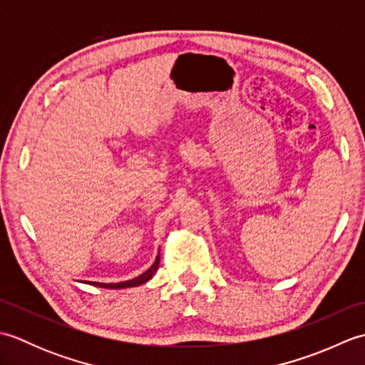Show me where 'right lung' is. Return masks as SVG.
<instances>
[{"mask_svg":"<svg viewBox=\"0 0 365 365\" xmlns=\"http://www.w3.org/2000/svg\"><path fill=\"white\" fill-rule=\"evenodd\" d=\"M160 265V254L157 255V259L152 263V267L144 271L143 274H139L138 277L130 279V281H123V282H111V284H105V282H96V281H84V284H89V285H94V287H100V289H128V287H139L145 282H149L150 279L153 277V274L157 273Z\"/></svg>","mask_w":365,"mask_h":365,"instance_id":"1","label":"right lung"}]
</instances>
